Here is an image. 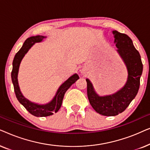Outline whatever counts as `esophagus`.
Returning a JSON list of instances; mask_svg holds the SVG:
<instances>
[{
	"mask_svg": "<svg viewBox=\"0 0 150 150\" xmlns=\"http://www.w3.org/2000/svg\"><path fill=\"white\" fill-rule=\"evenodd\" d=\"M81 74L82 75H83V76H86L87 74V73H88V70H87V68H85V67H83V69H81Z\"/></svg>",
	"mask_w": 150,
	"mask_h": 150,
	"instance_id": "obj_1",
	"label": "esophagus"
}]
</instances>
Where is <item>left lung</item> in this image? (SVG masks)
<instances>
[{"instance_id": "left-lung-1", "label": "left lung", "mask_w": 150, "mask_h": 150, "mask_svg": "<svg viewBox=\"0 0 150 150\" xmlns=\"http://www.w3.org/2000/svg\"><path fill=\"white\" fill-rule=\"evenodd\" d=\"M114 44L118 53L126 65L128 79L124 87L110 95L100 96L96 93L89 79L87 96L92 107L96 112L104 116H115L126 110L138 93L140 79L143 72V64L139 52L134 48L132 41L126 34L112 30Z\"/></svg>"}]
</instances>
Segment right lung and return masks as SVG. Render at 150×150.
Returning <instances> with one entry per match:
<instances>
[{"label": "right lung", "mask_w": 150, "mask_h": 150, "mask_svg": "<svg viewBox=\"0 0 150 150\" xmlns=\"http://www.w3.org/2000/svg\"><path fill=\"white\" fill-rule=\"evenodd\" d=\"M45 38H46V37L42 35L33 36L28 38L24 42L23 46H22V48L20 49V50L16 53L15 57H14L13 61V68H12L11 71V80L16 98L20 102V103L22 104L30 114L36 117L50 116L58 111L60 109L61 104H62L63 99L65 92L71 87L72 84L74 83L78 79H79V76L77 74H74L71 76L59 87L52 100L48 103L45 104L34 103V102H30V100L26 99L22 95L21 91H20L18 81V74L20 63H21L24 57L25 56V54L28 52V51L30 50V48L35 43L42 42L43 40Z\"/></svg>", "instance_id": "right-lung-1"}]
</instances>
